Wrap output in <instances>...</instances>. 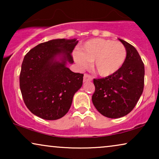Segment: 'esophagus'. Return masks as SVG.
<instances>
[{
	"mask_svg": "<svg viewBox=\"0 0 159 159\" xmlns=\"http://www.w3.org/2000/svg\"><path fill=\"white\" fill-rule=\"evenodd\" d=\"M83 81L84 82L92 81V77H91L90 75H88V74H84V77H83Z\"/></svg>",
	"mask_w": 159,
	"mask_h": 159,
	"instance_id": "obj_1",
	"label": "esophagus"
}]
</instances>
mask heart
I'll use <instances>...</instances> for the list:
<instances>
[{
  "mask_svg": "<svg viewBox=\"0 0 159 159\" xmlns=\"http://www.w3.org/2000/svg\"><path fill=\"white\" fill-rule=\"evenodd\" d=\"M80 51L74 53V58L81 68L93 62V69L103 77L116 73L127 58V50L119 41L95 38L87 41L80 47Z\"/></svg>",
  "mask_w": 159,
  "mask_h": 159,
  "instance_id": "obj_1",
  "label": "heart"
}]
</instances>
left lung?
Returning <instances> with one entry per match:
<instances>
[{
    "instance_id": "8db88e82",
    "label": "left lung",
    "mask_w": 159,
    "mask_h": 159,
    "mask_svg": "<svg viewBox=\"0 0 159 159\" xmlns=\"http://www.w3.org/2000/svg\"><path fill=\"white\" fill-rule=\"evenodd\" d=\"M119 40L127 50L122 66L111 75L93 80V105L102 115L111 119L120 118L132 111L144 88L145 67L138 52L129 43Z\"/></svg>"
}]
</instances>
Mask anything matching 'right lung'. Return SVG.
I'll use <instances>...</instances> for the list:
<instances>
[{
  "label": "right lung",
  "instance_id": "1",
  "mask_svg": "<svg viewBox=\"0 0 159 159\" xmlns=\"http://www.w3.org/2000/svg\"><path fill=\"white\" fill-rule=\"evenodd\" d=\"M77 39H56L40 43L24 58L19 86L26 106L46 120H56L69 111L75 93L81 88L83 74L66 67ZM59 60H58L57 59Z\"/></svg>",
  "mask_w": 159,
  "mask_h": 159
}]
</instances>
